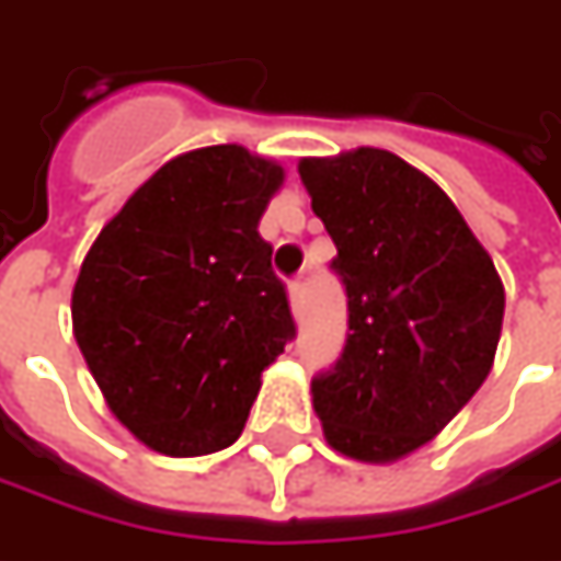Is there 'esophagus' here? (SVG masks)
<instances>
[{"label": "esophagus", "mask_w": 561, "mask_h": 561, "mask_svg": "<svg viewBox=\"0 0 561 561\" xmlns=\"http://www.w3.org/2000/svg\"><path fill=\"white\" fill-rule=\"evenodd\" d=\"M290 306L296 314L306 309V284L302 280H290Z\"/></svg>", "instance_id": "esophagus-1"}]
</instances>
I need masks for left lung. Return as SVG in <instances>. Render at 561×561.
Masks as SVG:
<instances>
[{
	"label": "left lung",
	"mask_w": 561,
	"mask_h": 561,
	"mask_svg": "<svg viewBox=\"0 0 561 561\" xmlns=\"http://www.w3.org/2000/svg\"><path fill=\"white\" fill-rule=\"evenodd\" d=\"M299 178L336 247L350 334L312 405L336 453L393 462L434 440L484 383L506 293L453 199L419 168L362 146L302 159Z\"/></svg>",
	"instance_id": "obj_1"
}]
</instances>
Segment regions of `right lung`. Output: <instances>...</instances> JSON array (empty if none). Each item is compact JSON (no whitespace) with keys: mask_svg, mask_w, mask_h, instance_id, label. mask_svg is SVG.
Listing matches in <instances>:
<instances>
[{"mask_svg":"<svg viewBox=\"0 0 561 561\" xmlns=\"http://www.w3.org/2000/svg\"><path fill=\"white\" fill-rule=\"evenodd\" d=\"M284 168L243 146L162 164L102 227L75 296V340L115 419L164 456L240 437L262 371L296 336L259 221Z\"/></svg>","mask_w":561,"mask_h":561,"instance_id":"obj_1","label":"right lung"}]
</instances>
